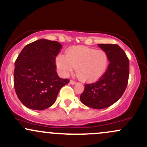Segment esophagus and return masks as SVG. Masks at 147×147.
I'll use <instances>...</instances> for the list:
<instances>
[{
    "instance_id": "34e87169",
    "label": "esophagus",
    "mask_w": 147,
    "mask_h": 147,
    "mask_svg": "<svg viewBox=\"0 0 147 147\" xmlns=\"http://www.w3.org/2000/svg\"><path fill=\"white\" fill-rule=\"evenodd\" d=\"M70 84H72V85H74V84H76V82L72 81V80H70Z\"/></svg>"
}]
</instances>
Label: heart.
Masks as SVG:
<instances>
[{
    "instance_id": "obj_1",
    "label": "heart",
    "mask_w": 147,
    "mask_h": 147,
    "mask_svg": "<svg viewBox=\"0 0 147 147\" xmlns=\"http://www.w3.org/2000/svg\"><path fill=\"white\" fill-rule=\"evenodd\" d=\"M58 70L67 76L76 68L80 80L86 83L95 82L102 78L109 65V58L103 50H96L85 46L71 47L66 55L59 54L56 58Z\"/></svg>"
}]
</instances>
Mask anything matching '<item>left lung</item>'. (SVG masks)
Masks as SVG:
<instances>
[{"label": "left lung", "mask_w": 147, "mask_h": 147, "mask_svg": "<svg viewBox=\"0 0 147 147\" xmlns=\"http://www.w3.org/2000/svg\"><path fill=\"white\" fill-rule=\"evenodd\" d=\"M98 47L107 54L108 68L98 82L85 85L80 100L87 107L100 109L111 106L123 94L128 81L129 61L119 45L99 44Z\"/></svg>", "instance_id": "1"}]
</instances>
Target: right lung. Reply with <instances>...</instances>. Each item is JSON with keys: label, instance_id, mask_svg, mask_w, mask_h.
<instances>
[{"label": "right lung", "instance_id": "obj_1", "mask_svg": "<svg viewBox=\"0 0 147 147\" xmlns=\"http://www.w3.org/2000/svg\"><path fill=\"white\" fill-rule=\"evenodd\" d=\"M61 45L40 39L24 47L14 63V85L19 100L26 107L43 110L55 102L58 93L69 80L56 71L55 59Z\"/></svg>", "mask_w": 147, "mask_h": 147}]
</instances>
